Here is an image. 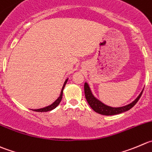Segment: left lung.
<instances>
[{
	"instance_id": "left-lung-1",
	"label": "left lung",
	"mask_w": 152,
	"mask_h": 152,
	"mask_svg": "<svg viewBox=\"0 0 152 152\" xmlns=\"http://www.w3.org/2000/svg\"><path fill=\"white\" fill-rule=\"evenodd\" d=\"M143 89L142 90V92H140V95L137 96V99H136L134 102H131V103L125 105V106L118 107H113L108 106V105L105 104L103 102H101L99 99H97L96 97H95V95H93V93H92V90H91L90 89V86L88 84V83L85 82L84 83L85 97H86V101H87L88 104H89V106L91 107V108H92L94 111H95V112L104 115H116V114L122 113L126 112V111L129 110L130 109H131V108L137 103V102H138L139 99H140V97H141V95H142Z\"/></svg>"
}]
</instances>
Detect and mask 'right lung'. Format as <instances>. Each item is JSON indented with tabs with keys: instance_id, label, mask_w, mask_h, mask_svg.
Returning <instances> with one entry per match:
<instances>
[{
	"instance_id": "1",
	"label": "right lung",
	"mask_w": 152,
	"mask_h": 152,
	"mask_svg": "<svg viewBox=\"0 0 152 152\" xmlns=\"http://www.w3.org/2000/svg\"><path fill=\"white\" fill-rule=\"evenodd\" d=\"M68 79H69V78H67L66 80H65L64 84H63V88H62V89H61V92H60V96L58 97V99H57V100L55 101V102H53V103H52L51 104L48 105V106H47V107H43V108H39V109H35V110H31L36 111V112H41V113H42V112H48V111H50V110H52L55 109V108L57 107V106H58L59 104L60 103V102H61L62 98H63V89H64L65 86H66V83H67Z\"/></svg>"
}]
</instances>
